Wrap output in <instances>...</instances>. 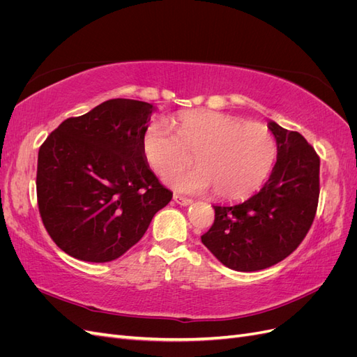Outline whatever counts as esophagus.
<instances>
[{
	"label": "esophagus",
	"instance_id": "esophagus-1",
	"mask_svg": "<svg viewBox=\"0 0 357 357\" xmlns=\"http://www.w3.org/2000/svg\"><path fill=\"white\" fill-rule=\"evenodd\" d=\"M174 201H176L177 204L183 205V207H186V205H190V204H192V199L183 198V197H180V195H174Z\"/></svg>",
	"mask_w": 357,
	"mask_h": 357
}]
</instances>
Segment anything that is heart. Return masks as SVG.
<instances>
[{"instance_id":"1","label":"heart","mask_w":357,"mask_h":357,"mask_svg":"<svg viewBox=\"0 0 357 357\" xmlns=\"http://www.w3.org/2000/svg\"><path fill=\"white\" fill-rule=\"evenodd\" d=\"M176 134L162 123L150 125L143 135L149 165L167 176L190 161L199 167L167 177L180 192L202 193L213 188L215 198L241 201L261 188L277 156L269 129L257 122L219 112H192L176 119Z\"/></svg>"}]
</instances>
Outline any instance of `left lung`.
Returning <instances> with one entry per match:
<instances>
[{"instance_id": "8db88e82", "label": "left lung", "mask_w": 357, "mask_h": 357, "mask_svg": "<svg viewBox=\"0 0 357 357\" xmlns=\"http://www.w3.org/2000/svg\"><path fill=\"white\" fill-rule=\"evenodd\" d=\"M277 162L264 188L235 205H213L214 223L202 244L235 271L250 273L283 261L305 238L314 220L320 159L299 132L268 122Z\"/></svg>"}]
</instances>
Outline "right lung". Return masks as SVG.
<instances>
[{
	"instance_id": "obj_1",
	"label": "right lung",
	"mask_w": 357,
	"mask_h": 357,
	"mask_svg": "<svg viewBox=\"0 0 357 357\" xmlns=\"http://www.w3.org/2000/svg\"><path fill=\"white\" fill-rule=\"evenodd\" d=\"M156 109L116 98L70 117L38 150L37 198L43 225L67 255L110 262L137 244L171 201L143 152Z\"/></svg>"
}]
</instances>
